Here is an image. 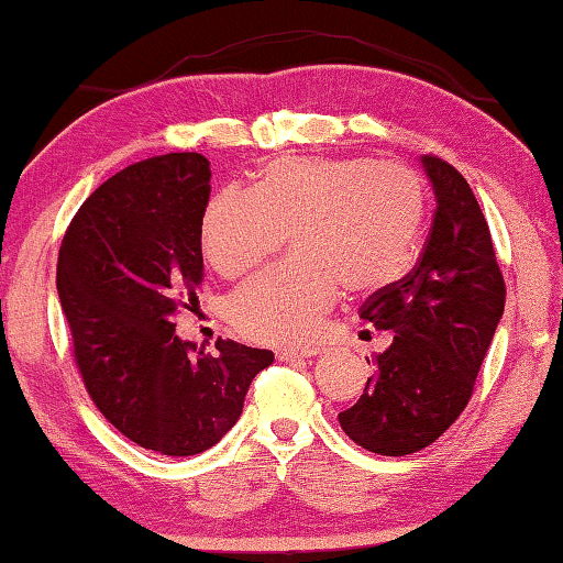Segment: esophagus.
Listing matches in <instances>:
<instances>
[{"instance_id":"1","label":"esophagus","mask_w":563,"mask_h":563,"mask_svg":"<svg viewBox=\"0 0 563 563\" xmlns=\"http://www.w3.org/2000/svg\"><path fill=\"white\" fill-rule=\"evenodd\" d=\"M319 353V349H314V345H305V349H280L275 351V357L278 361H297V357H314Z\"/></svg>"}]
</instances>
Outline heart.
<instances>
[{"instance_id": "obj_1", "label": "heart", "mask_w": 563, "mask_h": 563, "mask_svg": "<svg viewBox=\"0 0 563 563\" xmlns=\"http://www.w3.org/2000/svg\"><path fill=\"white\" fill-rule=\"evenodd\" d=\"M423 210V184L406 164L290 157L268 164L254 190L212 196L200 244L214 271L239 278L288 232L295 258L244 283L230 317L258 343L295 345L314 336L339 288L361 295L397 278Z\"/></svg>"}]
</instances>
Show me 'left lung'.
<instances>
[{
	"instance_id": "1",
	"label": "left lung",
	"mask_w": 563,
	"mask_h": 563,
	"mask_svg": "<svg viewBox=\"0 0 563 563\" xmlns=\"http://www.w3.org/2000/svg\"><path fill=\"white\" fill-rule=\"evenodd\" d=\"M438 208L411 273L361 307L377 329H391L375 375L339 413L357 445L401 457L428 448L470 404L476 375L504 317L506 283L492 232L470 184L445 159L426 154Z\"/></svg>"
}]
</instances>
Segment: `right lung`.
I'll use <instances>...</instances> for the list:
<instances>
[{
  "label": "right lung",
  "instance_id": "obj_1",
  "mask_svg": "<svg viewBox=\"0 0 563 563\" xmlns=\"http://www.w3.org/2000/svg\"><path fill=\"white\" fill-rule=\"evenodd\" d=\"M210 162L172 152L130 164L81 202L63 236L57 295L89 397L125 438L169 457L212 448L273 353L174 336L198 302Z\"/></svg>",
  "mask_w": 563,
  "mask_h": 563
}]
</instances>
